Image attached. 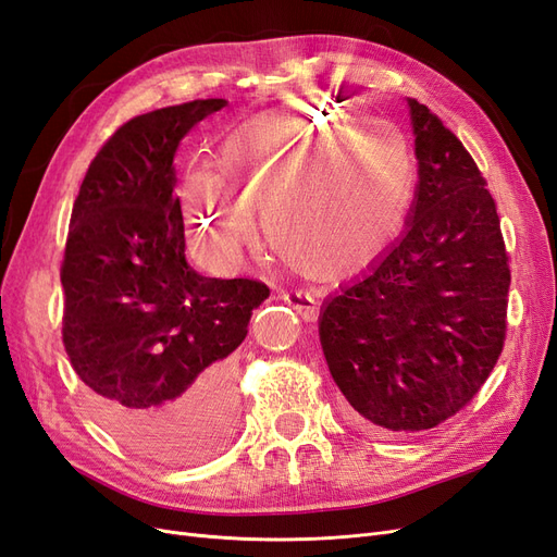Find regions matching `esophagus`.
Listing matches in <instances>:
<instances>
[{"label": "esophagus", "mask_w": 557, "mask_h": 557, "mask_svg": "<svg viewBox=\"0 0 557 557\" xmlns=\"http://www.w3.org/2000/svg\"><path fill=\"white\" fill-rule=\"evenodd\" d=\"M281 299L288 301V305L305 320H315L318 315V301L315 297L305 288H285L281 290Z\"/></svg>", "instance_id": "1"}]
</instances>
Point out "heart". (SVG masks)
Segmentation results:
<instances>
[{
    "mask_svg": "<svg viewBox=\"0 0 557 557\" xmlns=\"http://www.w3.org/2000/svg\"><path fill=\"white\" fill-rule=\"evenodd\" d=\"M416 185L404 129L323 102L250 117L221 148V174L193 166L181 199L199 246L234 262L256 215L281 256L313 276H346L395 237Z\"/></svg>",
    "mask_w": 557,
    "mask_h": 557,
    "instance_id": "obj_1",
    "label": "heart"
}]
</instances>
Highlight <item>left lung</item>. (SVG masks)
I'll use <instances>...</instances> for the list:
<instances>
[{"instance_id":"left-lung-1","label":"left lung","mask_w":557,"mask_h":557,"mask_svg":"<svg viewBox=\"0 0 557 557\" xmlns=\"http://www.w3.org/2000/svg\"><path fill=\"white\" fill-rule=\"evenodd\" d=\"M418 193L404 237L320 315L330 374L369 423L436 428L474 399L507 339L509 252L462 141L409 99Z\"/></svg>"}]
</instances>
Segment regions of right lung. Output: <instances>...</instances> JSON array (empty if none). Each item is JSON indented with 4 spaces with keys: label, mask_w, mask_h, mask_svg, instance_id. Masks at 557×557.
Instances as JSON below:
<instances>
[{
    "label": "right lung",
    "mask_w": 557,
    "mask_h": 557,
    "mask_svg": "<svg viewBox=\"0 0 557 557\" xmlns=\"http://www.w3.org/2000/svg\"><path fill=\"white\" fill-rule=\"evenodd\" d=\"M225 99L132 117L90 162L62 258V344L113 436L150 460L190 458L232 409L230 352L269 297L256 278L185 262L178 141Z\"/></svg>",
    "instance_id": "1"
}]
</instances>
